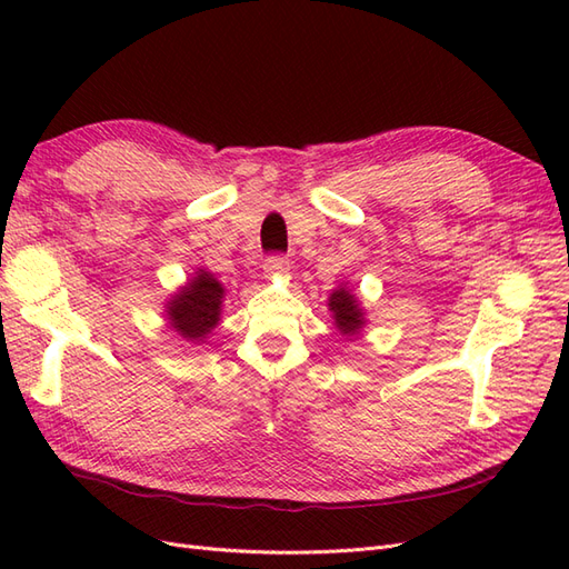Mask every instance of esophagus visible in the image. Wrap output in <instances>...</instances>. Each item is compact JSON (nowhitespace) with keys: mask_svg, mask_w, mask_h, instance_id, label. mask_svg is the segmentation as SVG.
<instances>
[{"mask_svg":"<svg viewBox=\"0 0 569 569\" xmlns=\"http://www.w3.org/2000/svg\"><path fill=\"white\" fill-rule=\"evenodd\" d=\"M263 270L268 278H280V274L289 272V261L284 256H270L268 261L263 263Z\"/></svg>","mask_w":569,"mask_h":569,"instance_id":"esophagus-1","label":"esophagus"}]
</instances>
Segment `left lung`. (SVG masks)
<instances>
[{"instance_id":"left-lung-1","label":"left lung","mask_w":569,"mask_h":569,"mask_svg":"<svg viewBox=\"0 0 569 569\" xmlns=\"http://www.w3.org/2000/svg\"><path fill=\"white\" fill-rule=\"evenodd\" d=\"M327 308H330V318L343 339H358L363 327L368 325L366 308L360 303L356 291L349 289V284H339L337 289H332L330 299H327Z\"/></svg>"}]
</instances>
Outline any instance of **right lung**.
Segmentation results:
<instances>
[{"mask_svg":"<svg viewBox=\"0 0 569 569\" xmlns=\"http://www.w3.org/2000/svg\"><path fill=\"white\" fill-rule=\"evenodd\" d=\"M222 301H226V287H222L213 272L197 268L178 291L168 297L163 316L168 327L187 343H203L220 322Z\"/></svg>","mask_w":569,"mask_h":569,"instance_id":"1","label":"right lung"}]
</instances>
